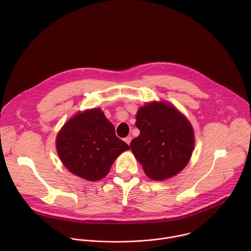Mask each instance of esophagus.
Listing matches in <instances>:
<instances>
[{"label": "esophagus", "mask_w": 251, "mask_h": 251, "mask_svg": "<svg viewBox=\"0 0 251 251\" xmlns=\"http://www.w3.org/2000/svg\"><path fill=\"white\" fill-rule=\"evenodd\" d=\"M131 140H132V138L130 137V136H128V137H126L125 139H124V141L127 143L128 145H130V143H131Z\"/></svg>", "instance_id": "esophagus-1"}]
</instances>
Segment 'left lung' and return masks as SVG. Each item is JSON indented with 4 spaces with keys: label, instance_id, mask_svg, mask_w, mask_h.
<instances>
[{
    "label": "left lung",
    "instance_id": "obj_1",
    "mask_svg": "<svg viewBox=\"0 0 251 251\" xmlns=\"http://www.w3.org/2000/svg\"><path fill=\"white\" fill-rule=\"evenodd\" d=\"M135 124L140 135L130 147L149 177L164 181L187 166L195 146L194 130L173 105L162 101L146 104L138 110Z\"/></svg>",
    "mask_w": 251,
    "mask_h": 251
}]
</instances>
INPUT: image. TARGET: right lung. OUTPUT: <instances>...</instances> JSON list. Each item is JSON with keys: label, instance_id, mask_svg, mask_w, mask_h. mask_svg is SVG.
<instances>
[{"label": "right lung", "instance_id": "right-lung-1", "mask_svg": "<svg viewBox=\"0 0 251 251\" xmlns=\"http://www.w3.org/2000/svg\"><path fill=\"white\" fill-rule=\"evenodd\" d=\"M129 149L99 108L77 113L56 137L57 154L64 167L91 182L104 177L115 159Z\"/></svg>", "mask_w": 251, "mask_h": 251}]
</instances>
